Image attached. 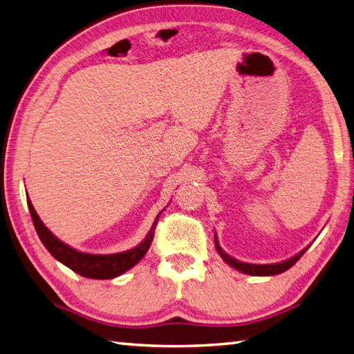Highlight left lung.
Returning <instances> with one entry per match:
<instances>
[{
  "mask_svg": "<svg viewBox=\"0 0 354 354\" xmlns=\"http://www.w3.org/2000/svg\"><path fill=\"white\" fill-rule=\"evenodd\" d=\"M214 243H216L217 252H219L221 257L225 261H227L230 266H232L234 269L240 270V272L248 274V275H277V274H281V272H284V270H288L289 268H292L293 265H295V263L299 259H301V255L307 250V248H306L304 251L297 254L295 257H292V259L286 260V261H281V263H275V265H250V263H243V261H239L236 259L230 257V255L225 252L222 248L219 246V242H217V237H214Z\"/></svg>",
  "mask_w": 354,
  "mask_h": 354,
  "instance_id": "1",
  "label": "left lung"
}]
</instances>
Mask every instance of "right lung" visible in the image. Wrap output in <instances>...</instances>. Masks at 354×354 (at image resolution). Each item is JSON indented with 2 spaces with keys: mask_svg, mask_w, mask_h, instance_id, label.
Instances as JSON below:
<instances>
[{
  "mask_svg": "<svg viewBox=\"0 0 354 354\" xmlns=\"http://www.w3.org/2000/svg\"><path fill=\"white\" fill-rule=\"evenodd\" d=\"M27 204L30 209V216H32V221L35 225V230L39 236L41 242L44 246L47 248L48 252L64 263L65 266H68L74 272H77L82 277L86 278H95V280H108V278H115L118 275H122L126 272L127 269H131L132 266L137 265V263L145 257L150 243H152L153 236H155V228L158 219H160V214L156 216V219L150 228L147 237L142 240V242L133 248L131 251L126 252H118V254H108V255H95V254H85L73 250L68 245H65L61 242L57 237H55L50 232V230L45 227L42 221L39 219V216L35 212V208L30 202L27 196Z\"/></svg>",
  "mask_w": 354,
  "mask_h": 354,
  "instance_id": "obj_1",
  "label": "right lung"
}]
</instances>
